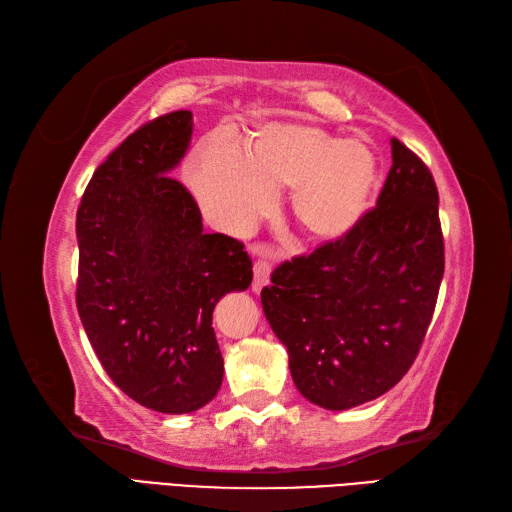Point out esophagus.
<instances>
[{"label":"esophagus","instance_id":"obj_1","mask_svg":"<svg viewBox=\"0 0 512 512\" xmlns=\"http://www.w3.org/2000/svg\"><path fill=\"white\" fill-rule=\"evenodd\" d=\"M252 256L256 258V263H254V284H252V289H254V293H260V291H263V286H267V284H269L271 265H269V260H267L265 249L252 247Z\"/></svg>","mask_w":512,"mask_h":512}]
</instances>
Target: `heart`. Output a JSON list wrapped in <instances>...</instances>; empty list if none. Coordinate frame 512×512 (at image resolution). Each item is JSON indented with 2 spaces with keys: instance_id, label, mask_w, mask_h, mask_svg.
I'll return each instance as SVG.
<instances>
[{
  "instance_id": "heart-1",
  "label": "heart",
  "mask_w": 512,
  "mask_h": 512,
  "mask_svg": "<svg viewBox=\"0 0 512 512\" xmlns=\"http://www.w3.org/2000/svg\"><path fill=\"white\" fill-rule=\"evenodd\" d=\"M380 165L369 141L310 123L271 121L236 147L206 139L186 158V182L210 217L245 230L289 189L291 217L315 243L350 236L373 206Z\"/></svg>"
}]
</instances>
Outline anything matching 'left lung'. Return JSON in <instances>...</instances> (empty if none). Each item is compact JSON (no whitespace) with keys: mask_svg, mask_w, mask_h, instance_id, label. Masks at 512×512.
Instances as JSON below:
<instances>
[{"mask_svg":"<svg viewBox=\"0 0 512 512\" xmlns=\"http://www.w3.org/2000/svg\"><path fill=\"white\" fill-rule=\"evenodd\" d=\"M391 158L378 208L345 239L280 265L260 293L297 391L326 410L376 400L406 376L443 280L432 173L397 139Z\"/></svg>","mask_w":512,"mask_h":512,"instance_id":"1","label":"left lung"}]
</instances>
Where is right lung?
Returning <instances> with one entry per match:
<instances>
[{
    "mask_svg": "<svg viewBox=\"0 0 512 512\" xmlns=\"http://www.w3.org/2000/svg\"><path fill=\"white\" fill-rule=\"evenodd\" d=\"M191 134V110L130 134L93 173L76 217L84 332L110 380L165 415L217 395L213 310L252 284L243 243L206 234L195 199L173 178Z\"/></svg>",
    "mask_w": 512,
    "mask_h": 512,
    "instance_id": "obj_1",
    "label": "right lung"
}]
</instances>
